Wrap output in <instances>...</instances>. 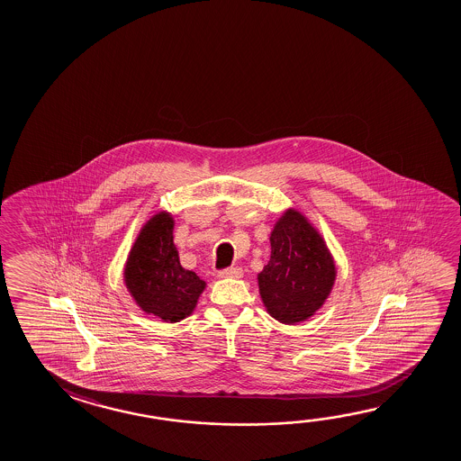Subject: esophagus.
Returning a JSON list of instances; mask_svg holds the SVG:
<instances>
[{
  "label": "esophagus",
  "mask_w": 461,
  "mask_h": 461,
  "mask_svg": "<svg viewBox=\"0 0 461 461\" xmlns=\"http://www.w3.org/2000/svg\"><path fill=\"white\" fill-rule=\"evenodd\" d=\"M219 275L221 278H241L242 268L241 267H228V268L220 270Z\"/></svg>",
  "instance_id": "34e87169"
}]
</instances>
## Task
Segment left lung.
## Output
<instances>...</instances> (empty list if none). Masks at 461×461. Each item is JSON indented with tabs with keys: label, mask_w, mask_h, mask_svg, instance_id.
<instances>
[{
	"label": "left lung",
	"mask_w": 461,
	"mask_h": 461,
	"mask_svg": "<svg viewBox=\"0 0 461 461\" xmlns=\"http://www.w3.org/2000/svg\"><path fill=\"white\" fill-rule=\"evenodd\" d=\"M272 256L258 273L265 307L285 325L312 317L331 291L336 270L321 236L299 212L287 211L275 225Z\"/></svg>",
	"instance_id": "obj_1"
}]
</instances>
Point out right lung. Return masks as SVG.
I'll return each mask as SVG.
<instances>
[{
  "mask_svg": "<svg viewBox=\"0 0 461 461\" xmlns=\"http://www.w3.org/2000/svg\"><path fill=\"white\" fill-rule=\"evenodd\" d=\"M174 220L158 213L144 225L130 252L125 283L140 307L162 318L180 321L196 307L205 283L185 270L174 246Z\"/></svg>",
  "mask_w": 461,
  "mask_h": 461,
  "instance_id": "add662e5",
  "label": "right lung"
}]
</instances>
